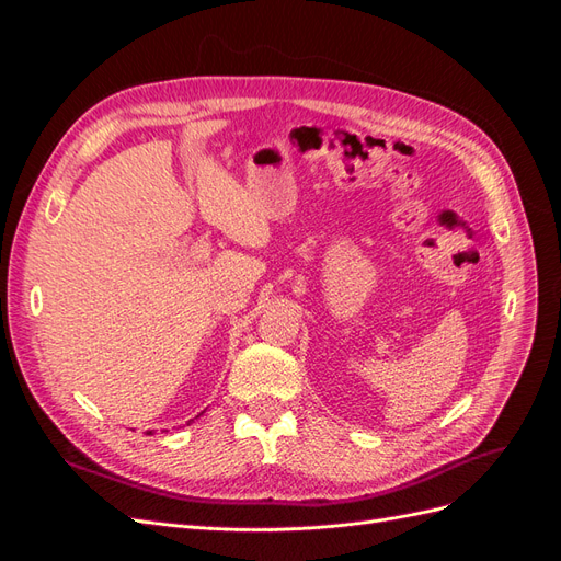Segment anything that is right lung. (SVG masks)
Listing matches in <instances>:
<instances>
[{
  "label": "right lung",
  "instance_id": "obj_1",
  "mask_svg": "<svg viewBox=\"0 0 561 561\" xmlns=\"http://www.w3.org/2000/svg\"><path fill=\"white\" fill-rule=\"evenodd\" d=\"M201 414H203V412H201Z\"/></svg>",
  "mask_w": 561,
  "mask_h": 561
}]
</instances>
